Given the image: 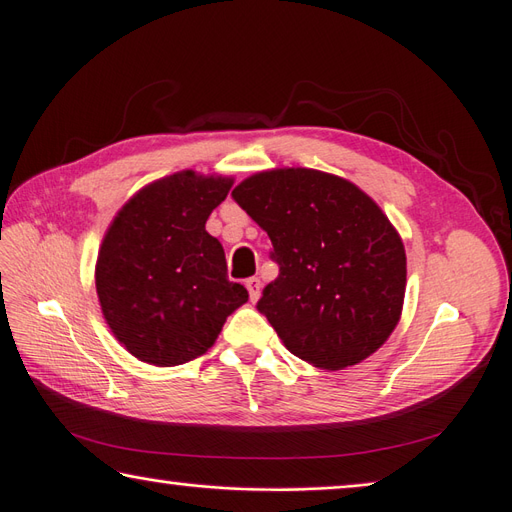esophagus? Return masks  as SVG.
<instances>
[{
	"mask_svg": "<svg viewBox=\"0 0 512 512\" xmlns=\"http://www.w3.org/2000/svg\"><path fill=\"white\" fill-rule=\"evenodd\" d=\"M245 288H247V292H250V301L256 303L260 299V288H262L258 277H250V280L245 282Z\"/></svg>",
	"mask_w": 512,
	"mask_h": 512,
	"instance_id": "1",
	"label": "esophagus"
}]
</instances>
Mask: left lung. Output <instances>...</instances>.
<instances>
[{
  "mask_svg": "<svg viewBox=\"0 0 512 512\" xmlns=\"http://www.w3.org/2000/svg\"><path fill=\"white\" fill-rule=\"evenodd\" d=\"M232 198L273 243L280 275L256 307L294 356L335 371L389 339L404 307L406 250L361 188L314 168H273L243 179Z\"/></svg>",
  "mask_w": 512,
  "mask_h": 512,
  "instance_id": "8db88e82",
  "label": "left lung"
}]
</instances>
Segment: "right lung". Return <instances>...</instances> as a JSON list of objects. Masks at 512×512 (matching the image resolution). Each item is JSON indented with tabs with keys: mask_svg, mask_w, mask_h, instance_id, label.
Masks as SVG:
<instances>
[{
	"mask_svg": "<svg viewBox=\"0 0 512 512\" xmlns=\"http://www.w3.org/2000/svg\"><path fill=\"white\" fill-rule=\"evenodd\" d=\"M235 179L179 170L138 190L108 226L96 262L102 314L138 361L173 367L205 354L247 301L205 224Z\"/></svg>",
	"mask_w": 512,
	"mask_h": 512,
	"instance_id": "add662e5",
	"label": "right lung"
}]
</instances>
